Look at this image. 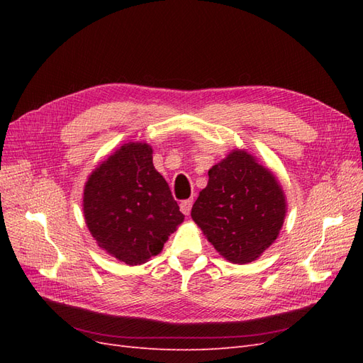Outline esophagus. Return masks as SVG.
I'll return each instance as SVG.
<instances>
[{
	"label": "esophagus",
	"mask_w": 363,
	"mask_h": 363,
	"mask_svg": "<svg viewBox=\"0 0 363 363\" xmlns=\"http://www.w3.org/2000/svg\"><path fill=\"white\" fill-rule=\"evenodd\" d=\"M192 204H194V200H184V201H182V204H180L182 212L184 215H189L191 213V208H192Z\"/></svg>",
	"instance_id": "1"
}]
</instances>
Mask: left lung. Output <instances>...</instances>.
Segmentation results:
<instances>
[{"label": "left lung", "mask_w": 363, "mask_h": 363, "mask_svg": "<svg viewBox=\"0 0 363 363\" xmlns=\"http://www.w3.org/2000/svg\"><path fill=\"white\" fill-rule=\"evenodd\" d=\"M191 216L215 250L233 263L256 260L286 216V200L274 174L245 150H233L208 169V182Z\"/></svg>", "instance_id": "obj_1"}]
</instances>
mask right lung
<instances>
[{"label":"right lung","instance_id":"obj_1","mask_svg":"<svg viewBox=\"0 0 363 363\" xmlns=\"http://www.w3.org/2000/svg\"><path fill=\"white\" fill-rule=\"evenodd\" d=\"M83 213L96 244L127 265L157 256L184 219L144 142L124 144L89 175Z\"/></svg>","mask_w":363,"mask_h":363}]
</instances>
